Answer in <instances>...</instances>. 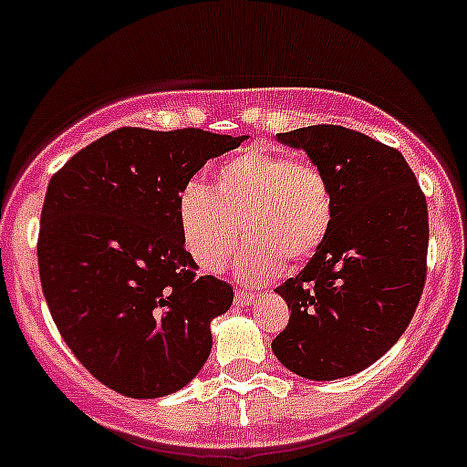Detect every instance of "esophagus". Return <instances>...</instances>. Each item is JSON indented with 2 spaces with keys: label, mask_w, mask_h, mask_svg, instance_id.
I'll list each match as a JSON object with an SVG mask.
<instances>
[{
  "label": "esophagus",
  "mask_w": 467,
  "mask_h": 467,
  "mask_svg": "<svg viewBox=\"0 0 467 467\" xmlns=\"http://www.w3.org/2000/svg\"><path fill=\"white\" fill-rule=\"evenodd\" d=\"M254 292H250V290H237V295H234V301H237L239 306H250L254 301Z\"/></svg>",
  "instance_id": "esophagus-1"
}]
</instances>
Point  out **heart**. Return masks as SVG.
Masks as SVG:
<instances>
[{
	"instance_id": "heart-1",
	"label": "heart",
	"mask_w": 467,
	"mask_h": 467,
	"mask_svg": "<svg viewBox=\"0 0 467 467\" xmlns=\"http://www.w3.org/2000/svg\"><path fill=\"white\" fill-rule=\"evenodd\" d=\"M179 225L194 264L219 273L242 234L237 273L265 281L281 264L308 261L330 234L335 191L321 166L275 148H248L219 166L214 188L188 183L179 192Z\"/></svg>"
}]
</instances>
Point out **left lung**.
<instances>
[{"mask_svg": "<svg viewBox=\"0 0 467 467\" xmlns=\"http://www.w3.org/2000/svg\"><path fill=\"white\" fill-rule=\"evenodd\" d=\"M330 177L335 222L326 244L276 292L290 321L275 357L315 381L361 372L399 341L428 275V203L397 148L317 124L279 132Z\"/></svg>", "mask_w": 467, "mask_h": 467, "instance_id": "obj_1", "label": "left lung"}]
</instances>
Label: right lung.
Returning a JSON list of instances; mask_svg holds the SVG:
<instances>
[{"mask_svg":"<svg viewBox=\"0 0 467 467\" xmlns=\"http://www.w3.org/2000/svg\"><path fill=\"white\" fill-rule=\"evenodd\" d=\"M248 137L202 128H117L73 155L46 191L37 261L61 339L110 390L177 392L213 348L233 285L197 275L179 192L208 159Z\"/></svg>","mask_w":467,"mask_h":467,"instance_id":"add662e5","label":"right lung"}]
</instances>
